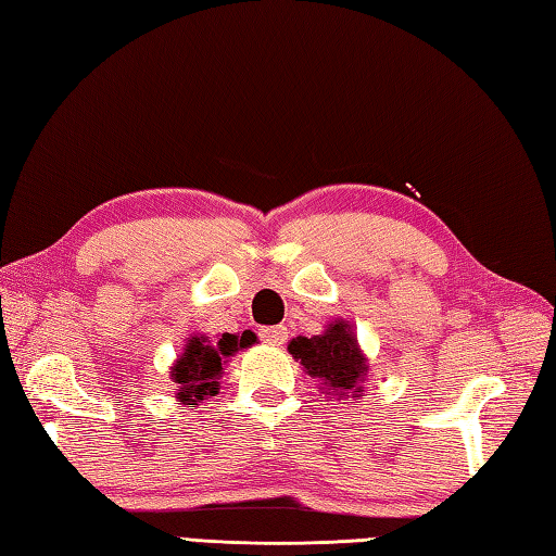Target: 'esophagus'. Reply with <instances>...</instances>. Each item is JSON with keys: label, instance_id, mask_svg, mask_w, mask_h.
I'll return each instance as SVG.
<instances>
[{"label": "esophagus", "instance_id": "esophagus-1", "mask_svg": "<svg viewBox=\"0 0 556 556\" xmlns=\"http://www.w3.org/2000/svg\"><path fill=\"white\" fill-rule=\"evenodd\" d=\"M260 337H263L267 344H285L287 342V328H285V325H271V328L260 330Z\"/></svg>", "mask_w": 556, "mask_h": 556}]
</instances>
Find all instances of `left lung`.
Wrapping results in <instances>:
<instances>
[{
	"label": "left lung",
	"mask_w": 556,
	"mask_h": 556,
	"mask_svg": "<svg viewBox=\"0 0 556 556\" xmlns=\"http://www.w3.org/2000/svg\"><path fill=\"white\" fill-rule=\"evenodd\" d=\"M289 352L293 358H299L311 378L318 380L325 393L328 390L332 395L362 393V380L368 366L346 323L337 320L315 337H296L291 340Z\"/></svg>",
	"instance_id": "left-lung-1"
}]
</instances>
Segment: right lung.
<instances>
[{"label": "right lung", "instance_id": "1", "mask_svg": "<svg viewBox=\"0 0 556 556\" xmlns=\"http://www.w3.org/2000/svg\"><path fill=\"white\" fill-rule=\"evenodd\" d=\"M255 342V334L245 330L241 337L238 334H222L219 342L206 340V337H192L185 346V354L180 362L173 366V383H178L180 393L178 397L185 405H198L206 395H216L219 390L222 364L226 356L245 350L248 344Z\"/></svg>", "mask_w": 556, "mask_h": 556}]
</instances>
